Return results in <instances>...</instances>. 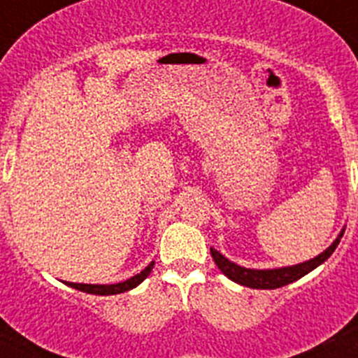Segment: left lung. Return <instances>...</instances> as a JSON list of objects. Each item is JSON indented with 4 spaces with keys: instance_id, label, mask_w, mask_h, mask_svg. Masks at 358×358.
<instances>
[{
    "instance_id": "left-lung-1",
    "label": "left lung",
    "mask_w": 358,
    "mask_h": 358,
    "mask_svg": "<svg viewBox=\"0 0 358 358\" xmlns=\"http://www.w3.org/2000/svg\"><path fill=\"white\" fill-rule=\"evenodd\" d=\"M343 235H344V229L341 231L339 236L334 240V243H331L327 251L321 252V255L315 256V258H312V260L292 265V267L262 268V271H258V268H245L227 260L226 256L220 255L217 249L211 248L210 251H211V256H213L215 264H217V267L220 268V271L229 278V280L238 283V285L249 287V289H280V287L289 285V283H292V281L299 280V278H303L305 274H308L310 271H314V268L319 267L321 264H324V262L331 256V252L335 251V248L339 245Z\"/></svg>"
}]
</instances>
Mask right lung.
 I'll list each match as a JSON object with an SVG mask.
<instances>
[{
    "label": "right lung",
    "instance_id": "right-lung-1",
    "mask_svg": "<svg viewBox=\"0 0 358 358\" xmlns=\"http://www.w3.org/2000/svg\"><path fill=\"white\" fill-rule=\"evenodd\" d=\"M152 267H154V262L148 264V267H145L140 274H136V276L129 278V280L122 281V283H113V285H87V283H69L66 281V285L73 287V289L82 290V292H87V294H98V296H113V294H122V292H127V290L134 289L145 280V278L150 274Z\"/></svg>",
    "mask_w": 358,
    "mask_h": 358
}]
</instances>
